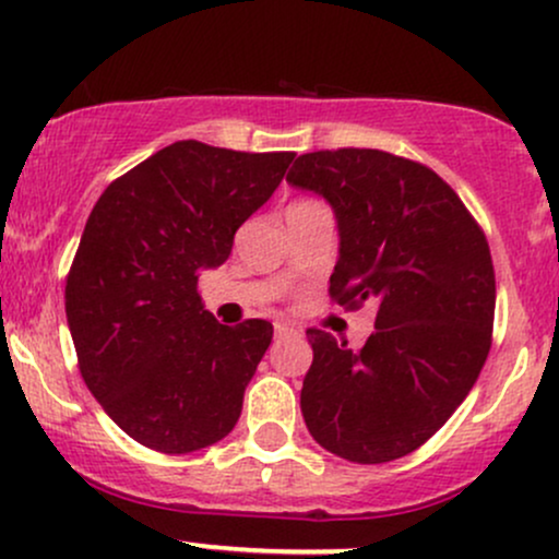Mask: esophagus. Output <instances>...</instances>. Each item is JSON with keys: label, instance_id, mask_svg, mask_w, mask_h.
<instances>
[{"label": "esophagus", "instance_id": "obj_1", "mask_svg": "<svg viewBox=\"0 0 559 559\" xmlns=\"http://www.w3.org/2000/svg\"><path fill=\"white\" fill-rule=\"evenodd\" d=\"M292 333H297V329H294V325H286V323H275V338L292 336Z\"/></svg>", "mask_w": 559, "mask_h": 559}]
</instances>
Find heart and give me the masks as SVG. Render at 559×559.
Segmentation results:
<instances>
[{
  "label": "heart",
  "instance_id": "b5f03b06",
  "mask_svg": "<svg viewBox=\"0 0 559 559\" xmlns=\"http://www.w3.org/2000/svg\"><path fill=\"white\" fill-rule=\"evenodd\" d=\"M318 202H310V199H301V202H294L288 210H301V207H316Z\"/></svg>",
  "mask_w": 559,
  "mask_h": 559
}]
</instances>
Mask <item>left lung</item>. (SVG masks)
I'll list each match as a JSON object with an SVG mask.
<instances>
[{
    "instance_id": "8db88e82",
    "label": "left lung",
    "mask_w": 559,
    "mask_h": 559,
    "mask_svg": "<svg viewBox=\"0 0 559 559\" xmlns=\"http://www.w3.org/2000/svg\"><path fill=\"white\" fill-rule=\"evenodd\" d=\"M286 181L323 197L336 215L331 297L376 307V331L360 352L307 331V431L349 463L400 460L452 418L489 355V243L431 168L389 152H310Z\"/></svg>"
}]
</instances>
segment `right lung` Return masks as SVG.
<instances>
[{
    "label": "right lung",
    "mask_w": 559,
    "mask_h": 559,
    "mask_svg": "<svg viewBox=\"0 0 559 559\" xmlns=\"http://www.w3.org/2000/svg\"><path fill=\"white\" fill-rule=\"evenodd\" d=\"M292 159L176 141L94 204L68 273V325L88 391L139 444L186 454L234 431L273 325L217 323L197 281L228 260Z\"/></svg>",
    "instance_id": "obj_1"
}]
</instances>
